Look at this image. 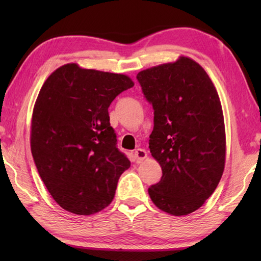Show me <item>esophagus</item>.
<instances>
[{
  "instance_id": "esophagus-1",
  "label": "esophagus",
  "mask_w": 261,
  "mask_h": 261,
  "mask_svg": "<svg viewBox=\"0 0 261 261\" xmlns=\"http://www.w3.org/2000/svg\"><path fill=\"white\" fill-rule=\"evenodd\" d=\"M146 158H147V152H146L145 149L139 148V149H137V150L135 151V162L137 164L142 163Z\"/></svg>"
}]
</instances>
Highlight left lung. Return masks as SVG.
I'll list each match as a JSON object with an SVG mask.
<instances>
[{"label": "left lung", "mask_w": 261, "mask_h": 261, "mask_svg": "<svg viewBox=\"0 0 261 261\" xmlns=\"http://www.w3.org/2000/svg\"><path fill=\"white\" fill-rule=\"evenodd\" d=\"M153 109L149 140L163 176L148 188L151 201L171 215H187L212 195L225 163L222 107L201 66L180 57L137 75Z\"/></svg>", "instance_id": "obj_1"}]
</instances>
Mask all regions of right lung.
Listing matches in <instances>:
<instances>
[{"mask_svg":"<svg viewBox=\"0 0 261 261\" xmlns=\"http://www.w3.org/2000/svg\"><path fill=\"white\" fill-rule=\"evenodd\" d=\"M130 77L67 64L42 85L33 108L31 152L55 201L80 215L112 202L130 160L116 147L109 107L134 86Z\"/></svg>","mask_w":261,"mask_h":261,"instance_id":"obj_1","label":"right lung"}]
</instances>
